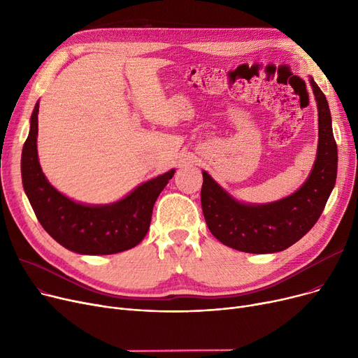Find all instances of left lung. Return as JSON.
Instances as JSON below:
<instances>
[{"mask_svg":"<svg viewBox=\"0 0 358 358\" xmlns=\"http://www.w3.org/2000/svg\"><path fill=\"white\" fill-rule=\"evenodd\" d=\"M317 106V150L306 181L271 203H243L203 171L201 208L213 236L223 245L250 254L285 251L305 236L324 212L335 185L338 149L327 97L309 77Z\"/></svg>","mask_w":358,"mask_h":358,"instance_id":"obj_1","label":"left lung"}]
</instances>
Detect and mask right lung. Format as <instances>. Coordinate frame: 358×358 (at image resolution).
<instances>
[{
  "instance_id": "add662e5",
  "label": "right lung",
  "mask_w": 358,
  "mask_h": 358,
  "mask_svg": "<svg viewBox=\"0 0 358 358\" xmlns=\"http://www.w3.org/2000/svg\"><path fill=\"white\" fill-rule=\"evenodd\" d=\"M36 103L29 136L22 152V178L26 196L43 229L66 250L81 255H108L136 247L145 238L154 204L176 169L150 178L123 199L108 204L75 201L48 181L37 155Z\"/></svg>"
}]
</instances>
